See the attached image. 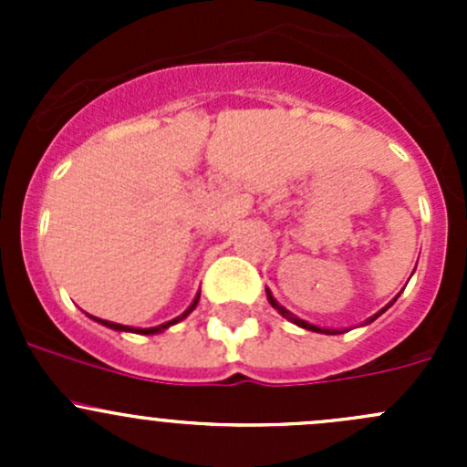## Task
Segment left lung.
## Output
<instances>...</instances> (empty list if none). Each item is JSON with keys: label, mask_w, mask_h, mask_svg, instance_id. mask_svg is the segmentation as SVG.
<instances>
[{"label": "left lung", "mask_w": 467, "mask_h": 467, "mask_svg": "<svg viewBox=\"0 0 467 467\" xmlns=\"http://www.w3.org/2000/svg\"><path fill=\"white\" fill-rule=\"evenodd\" d=\"M266 296H268V303H271V305H273V307H275V309H277V312H280V314H282V317H285V318H289V321H291V323H296V325H298V327H303V329H309V332H318V334H343V329H327V327H318V325H312V323L303 321V318H298V317H294V314H291V312H286V309H285V307H282V305H277V300H275V298H273V296H271V291H266ZM395 298H398V296H395ZM390 305H393V303H390ZM390 305H386V307H384V309H381V312H378V314H375V317H370V318H368V321H366L364 325L373 323V321H375V318H378V317H381V314H384V312H386V309H389V307H390Z\"/></svg>", "instance_id": "1"}]
</instances>
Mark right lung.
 Returning <instances> with one entry per match:
<instances>
[{
    "instance_id": "1",
    "label": "right lung",
    "mask_w": 467,
    "mask_h": 467,
    "mask_svg": "<svg viewBox=\"0 0 467 467\" xmlns=\"http://www.w3.org/2000/svg\"><path fill=\"white\" fill-rule=\"evenodd\" d=\"M199 298H201V294H196L194 303H192L190 307H187L185 312L181 314V317H176V318H173V321H167V323L158 325V327H130V325H119V323L101 321V318H94V317H92V318H94V321H97V323L106 325V327H110V329H117V332H133V334H158V332H162V329H167L169 325H176L178 321H182V318H187V317H190V314L194 312V309H196V305H199Z\"/></svg>"
}]
</instances>
